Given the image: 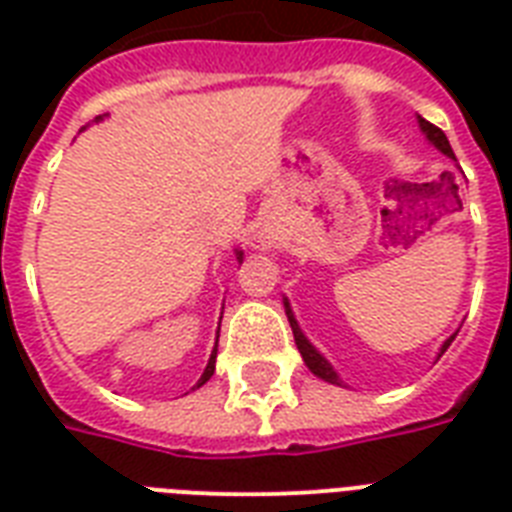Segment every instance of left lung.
I'll return each mask as SVG.
<instances>
[{
    "instance_id": "1",
    "label": "left lung",
    "mask_w": 512,
    "mask_h": 512,
    "mask_svg": "<svg viewBox=\"0 0 512 512\" xmlns=\"http://www.w3.org/2000/svg\"><path fill=\"white\" fill-rule=\"evenodd\" d=\"M420 130L425 132V138H428L430 143H433V146H436L438 151H441V154H446V156H449V159H454V151H452V146H449V140H446V135L441 130H438L436 124H430V122H425V119H420ZM460 207H462V204H460ZM284 308H287L289 327H292V335H295L297 350H300V356H303L305 366H308V369H311V372L316 374V377H321V380L332 382V385H342L340 377H337V372H335V369H332V364H329L327 358L321 356L319 350L313 348L311 342H308V337H305L303 332H300V327H297L295 313H292V308H289L287 300H284ZM452 340H454V335L449 337V340H446L444 345H441V353H444V350L449 348V345H452Z\"/></svg>"
}]
</instances>
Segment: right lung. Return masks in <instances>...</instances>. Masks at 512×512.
<instances>
[{
    "mask_svg": "<svg viewBox=\"0 0 512 512\" xmlns=\"http://www.w3.org/2000/svg\"><path fill=\"white\" fill-rule=\"evenodd\" d=\"M98 119H100V116H98ZM236 257H239V263H241V252H239V249H236ZM220 319H223V316H220ZM217 337H220V335H217ZM215 358H217V342H215V350H212V356H209V361H207V369H204V374H201L199 382H196L193 388H201V385H204V382H207L209 377L215 374Z\"/></svg>",
    "mask_w": 512,
    "mask_h": 512,
    "instance_id": "1",
    "label": "right lung"
}]
</instances>
